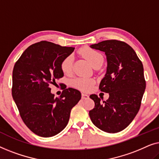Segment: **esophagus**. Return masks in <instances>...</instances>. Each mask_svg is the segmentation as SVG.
Instances as JSON below:
<instances>
[{
    "instance_id": "1",
    "label": "esophagus",
    "mask_w": 159,
    "mask_h": 159,
    "mask_svg": "<svg viewBox=\"0 0 159 159\" xmlns=\"http://www.w3.org/2000/svg\"><path fill=\"white\" fill-rule=\"evenodd\" d=\"M89 98V95L85 94V93H82V99H88Z\"/></svg>"
}]
</instances>
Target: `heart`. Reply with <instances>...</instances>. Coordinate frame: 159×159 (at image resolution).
<instances>
[{"mask_svg":"<svg viewBox=\"0 0 159 159\" xmlns=\"http://www.w3.org/2000/svg\"><path fill=\"white\" fill-rule=\"evenodd\" d=\"M80 54L86 58L89 62L93 66L98 62L103 61V57L99 52L95 50H93L89 48H83L80 50ZM73 56L69 55L66 56L61 64V69L63 72L66 75L70 74L72 71V64H73ZM94 81L91 79H87V78H76L71 82V84L75 88L79 89V90L83 91H88L92 88Z\"/></svg>","mask_w":159,"mask_h":159,"instance_id":"obj_1","label":"heart"}]
</instances>
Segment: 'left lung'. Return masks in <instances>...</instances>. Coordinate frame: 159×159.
I'll return each mask as SVG.
<instances>
[{"label": "left lung", "mask_w": 159, "mask_h": 159, "mask_svg": "<svg viewBox=\"0 0 159 159\" xmlns=\"http://www.w3.org/2000/svg\"><path fill=\"white\" fill-rule=\"evenodd\" d=\"M90 47L106 56V72L99 88L108 93L109 98L101 101L98 95H90L95 107L89 111V116L100 129L116 133L125 129L140 109L145 90L143 64L135 51L125 42L104 40Z\"/></svg>", "instance_id": "obj_1"}]
</instances>
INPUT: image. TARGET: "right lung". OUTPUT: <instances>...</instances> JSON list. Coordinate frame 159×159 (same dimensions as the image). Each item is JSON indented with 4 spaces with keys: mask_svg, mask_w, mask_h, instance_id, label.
Instances as JSON below:
<instances>
[{
    "mask_svg": "<svg viewBox=\"0 0 159 159\" xmlns=\"http://www.w3.org/2000/svg\"><path fill=\"white\" fill-rule=\"evenodd\" d=\"M74 50L41 41L28 47L14 65L13 98L27 127L40 137L61 132L69 122L71 108L81 99L80 91L71 88L55 98L49 87L64 77L61 64Z\"/></svg>",
    "mask_w": 159,
    "mask_h": 159,
    "instance_id": "right-lung-1",
    "label": "right lung"
}]
</instances>
